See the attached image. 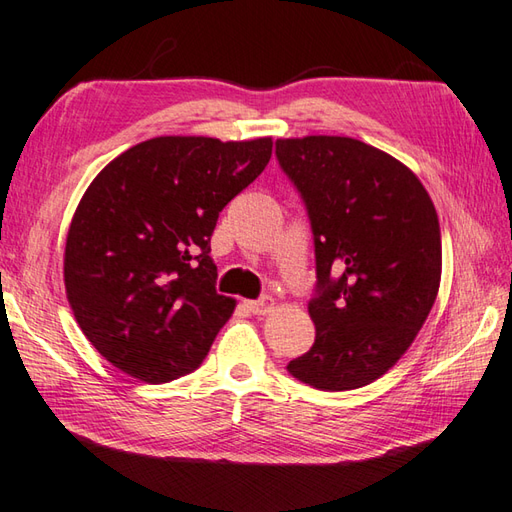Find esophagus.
Wrapping results in <instances>:
<instances>
[{
    "label": "esophagus",
    "instance_id": "34e87169",
    "mask_svg": "<svg viewBox=\"0 0 512 512\" xmlns=\"http://www.w3.org/2000/svg\"><path fill=\"white\" fill-rule=\"evenodd\" d=\"M246 307L257 316H266L275 310V301H272V296H261L259 301H246Z\"/></svg>",
    "mask_w": 512,
    "mask_h": 512
}]
</instances>
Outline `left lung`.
<instances>
[{
  "label": "left lung",
  "mask_w": 512,
  "mask_h": 512,
  "mask_svg": "<svg viewBox=\"0 0 512 512\" xmlns=\"http://www.w3.org/2000/svg\"><path fill=\"white\" fill-rule=\"evenodd\" d=\"M277 159L307 205L318 296L312 349L288 371L318 390H353L388 373L436 301L438 213L408 165L360 139H277Z\"/></svg>",
  "instance_id": "obj_1"
}]
</instances>
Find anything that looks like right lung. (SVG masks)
Wrapping results in <instances>:
<instances>
[{
  "label": "right lung",
  "mask_w": 512,
  "mask_h": 512,
  "mask_svg": "<svg viewBox=\"0 0 512 512\" xmlns=\"http://www.w3.org/2000/svg\"><path fill=\"white\" fill-rule=\"evenodd\" d=\"M270 154L272 137L163 135L93 178L69 224L63 279L76 323L106 362L165 384L205 360L235 310L216 292L211 233Z\"/></svg>",
  "instance_id": "add662e5"
}]
</instances>
